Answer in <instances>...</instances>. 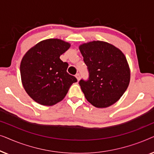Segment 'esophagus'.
Instances as JSON below:
<instances>
[{
  "instance_id": "1",
  "label": "esophagus",
  "mask_w": 154,
  "mask_h": 154,
  "mask_svg": "<svg viewBox=\"0 0 154 154\" xmlns=\"http://www.w3.org/2000/svg\"><path fill=\"white\" fill-rule=\"evenodd\" d=\"M75 78H76L78 81H79L80 78H81V75H80V73H76V74H75Z\"/></svg>"
}]
</instances>
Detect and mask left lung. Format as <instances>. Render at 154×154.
Returning a JSON list of instances; mask_svg holds the SVG:
<instances>
[{"label": "left lung", "instance_id": "1", "mask_svg": "<svg viewBox=\"0 0 154 154\" xmlns=\"http://www.w3.org/2000/svg\"><path fill=\"white\" fill-rule=\"evenodd\" d=\"M89 73L79 85L86 100L97 108L112 105L121 98L130 83V71L125 55L113 45L92 41L80 45Z\"/></svg>", "mask_w": 154, "mask_h": 154}]
</instances>
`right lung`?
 Masks as SVG:
<instances>
[{
	"mask_svg": "<svg viewBox=\"0 0 154 154\" xmlns=\"http://www.w3.org/2000/svg\"><path fill=\"white\" fill-rule=\"evenodd\" d=\"M70 48L62 40L41 41L23 57L20 64L22 85L35 102L52 106L62 101L76 78L67 73L69 64L60 60Z\"/></svg>",
	"mask_w": 154,
	"mask_h": 154,
	"instance_id": "1",
	"label": "right lung"
}]
</instances>
